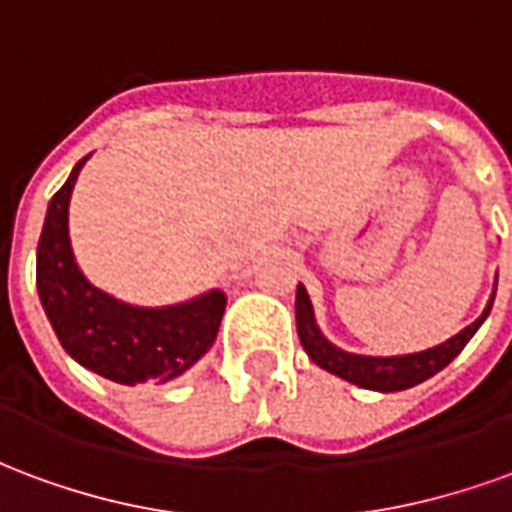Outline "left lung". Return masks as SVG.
I'll list each match as a JSON object with an SVG mask.
<instances>
[{
  "mask_svg": "<svg viewBox=\"0 0 512 512\" xmlns=\"http://www.w3.org/2000/svg\"><path fill=\"white\" fill-rule=\"evenodd\" d=\"M494 293H491V299H488L483 315L477 321L469 323L466 329H461L441 345H433L428 351H417V354L365 356L337 348L323 337L321 326L315 323V310H312V301L304 285L296 288V329H299V340L307 356L326 373L343 378L348 384L362 386V389H373V392H400V389H411V386L428 381L430 376H436L439 370H444L455 356L461 354L463 345L472 340L474 332L483 326L488 312L494 307Z\"/></svg>",
  "mask_w": 512,
  "mask_h": 512,
  "instance_id": "8db88e82",
  "label": "left lung"
}]
</instances>
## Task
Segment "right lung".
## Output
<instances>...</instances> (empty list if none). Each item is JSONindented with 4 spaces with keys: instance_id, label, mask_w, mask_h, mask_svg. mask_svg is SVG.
Listing matches in <instances>:
<instances>
[{
    "instance_id": "right-lung-1",
    "label": "right lung",
    "mask_w": 512,
    "mask_h": 512,
    "mask_svg": "<svg viewBox=\"0 0 512 512\" xmlns=\"http://www.w3.org/2000/svg\"><path fill=\"white\" fill-rule=\"evenodd\" d=\"M84 156L49 202L38 241V296L62 348L87 370L115 384H167L208 354L227 296L208 290L169 307H134L90 285L76 266L68 205Z\"/></svg>"
}]
</instances>
